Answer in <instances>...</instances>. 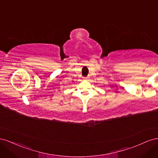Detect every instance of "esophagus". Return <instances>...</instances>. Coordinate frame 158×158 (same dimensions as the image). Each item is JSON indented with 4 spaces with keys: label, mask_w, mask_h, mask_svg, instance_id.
Here are the masks:
<instances>
[{
    "label": "esophagus",
    "mask_w": 158,
    "mask_h": 158,
    "mask_svg": "<svg viewBox=\"0 0 158 158\" xmlns=\"http://www.w3.org/2000/svg\"><path fill=\"white\" fill-rule=\"evenodd\" d=\"M85 78V79H88V77H85V78Z\"/></svg>",
    "instance_id": "34e87169"
}]
</instances>
